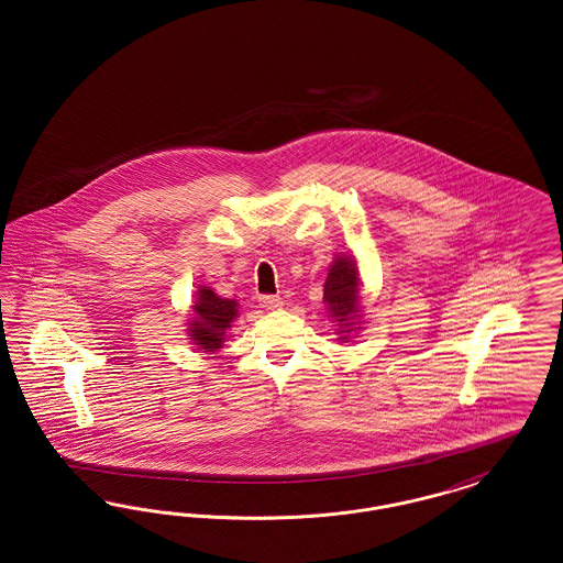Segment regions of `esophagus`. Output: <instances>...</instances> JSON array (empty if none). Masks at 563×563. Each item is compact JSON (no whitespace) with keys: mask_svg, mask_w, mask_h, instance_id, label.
<instances>
[{"mask_svg":"<svg viewBox=\"0 0 563 563\" xmlns=\"http://www.w3.org/2000/svg\"><path fill=\"white\" fill-rule=\"evenodd\" d=\"M260 306L266 310H278L283 306V299L278 295H260Z\"/></svg>","mask_w":563,"mask_h":563,"instance_id":"obj_1","label":"esophagus"}]
</instances>
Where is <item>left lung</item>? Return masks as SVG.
<instances>
[{"label": "left lung", "mask_w": 563, "mask_h": 563, "mask_svg": "<svg viewBox=\"0 0 563 563\" xmlns=\"http://www.w3.org/2000/svg\"><path fill=\"white\" fill-rule=\"evenodd\" d=\"M324 303L329 310V317L340 322L342 342H349V333L354 327V319L358 312V269L352 257H338L324 280Z\"/></svg>", "instance_id": "1"}]
</instances>
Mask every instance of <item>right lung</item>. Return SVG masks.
I'll return each mask as SVG.
<instances>
[{"label": "right lung", "mask_w": 563, "mask_h": 563, "mask_svg": "<svg viewBox=\"0 0 563 563\" xmlns=\"http://www.w3.org/2000/svg\"><path fill=\"white\" fill-rule=\"evenodd\" d=\"M236 314L239 306L234 299H223L211 287H200L194 303V317L189 321V340L205 352L221 349L225 329Z\"/></svg>", "instance_id": "add662e5"}]
</instances>
